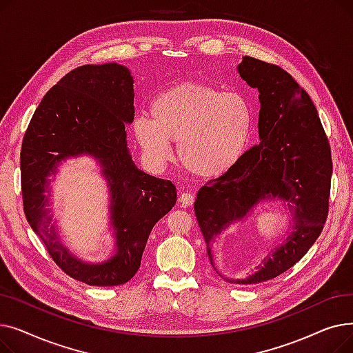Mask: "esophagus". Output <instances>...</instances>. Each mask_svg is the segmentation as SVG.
Returning a JSON list of instances; mask_svg holds the SVG:
<instances>
[{"mask_svg":"<svg viewBox=\"0 0 353 353\" xmlns=\"http://www.w3.org/2000/svg\"><path fill=\"white\" fill-rule=\"evenodd\" d=\"M193 200H194V197H193V194L190 192H183L179 196V203H180L181 206H184V208L192 206L193 205Z\"/></svg>","mask_w":353,"mask_h":353,"instance_id":"esophagus-1","label":"esophagus"}]
</instances>
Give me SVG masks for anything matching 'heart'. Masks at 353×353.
Instances as JSON below:
<instances>
[{
    "mask_svg": "<svg viewBox=\"0 0 353 353\" xmlns=\"http://www.w3.org/2000/svg\"><path fill=\"white\" fill-rule=\"evenodd\" d=\"M253 124L249 100L203 83H183L160 92L152 114L136 117L134 136L152 163L163 164L177 140V157L192 174L226 173L246 152Z\"/></svg>",
    "mask_w": 353,
    "mask_h": 353,
    "instance_id": "obj_1",
    "label": "heart"
}]
</instances>
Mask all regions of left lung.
<instances>
[{
	"label": "left lung",
	"instance_id": "left-lung-1",
	"mask_svg": "<svg viewBox=\"0 0 353 353\" xmlns=\"http://www.w3.org/2000/svg\"><path fill=\"white\" fill-rule=\"evenodd\" d=\"M237 71L259 91L261 143L223 176L200 188L194 213L214 268L212 243L219 234L243 223L259 203H285L292 223L283 242L249 276L230 279L221 274L230 283L254 285L290 269L316 242L329 209L332 157L316 108L289 72L248 55Z\"/></svg>",
	"mask_w": 353,
	"mask_h": 353
}]
</instances>
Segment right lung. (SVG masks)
I'll list each match as a JSON object with an SVG mask.
<instances>
[{
    "instance_id": "right-lung-1",
    "label": "right lung",
    "mask_w": 353,
    "mask_h": 353,
    "mask_svg": "<svg viewBox=\"0 0 353 353\" xmlns=\"http://www.w3.org/2000/svg\"><path fill=\"white\" fill-rule=\"evenodd\" d=\"M134 80L117 63L74 68L37 107L21 147L24 213L52 261L91 286L128 282L140 268L147 239L176 205L170 180L140 170L127 147L125 124L134 120ZM90 155L102 167L110 193L115 250L103 263H85L62 243L49 204L50 176L68 158Z\"/></svg>"
}]
</instances>
